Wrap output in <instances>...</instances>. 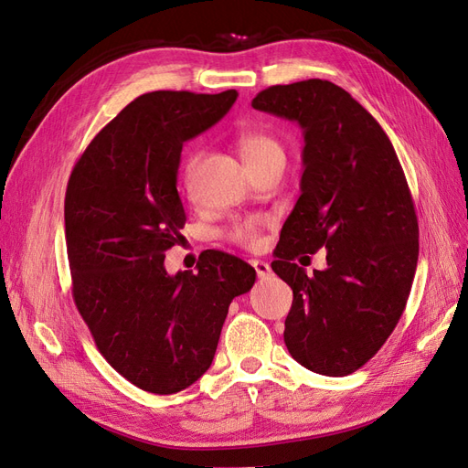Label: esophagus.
<instances>
[{
	"label": "esophagus",
	"mask_w": 468,
	"mask_h": 468,
	"mask_svg": "<svg viewBox=\"0 0 468 468\" xmlns=\"http://www.w3.org/2000/svg\"><path fill=\"white\" fill-rule=\"evenodd\" d=\"M250 264L256 270V276H259L261 280H268L270 276H272V268H270L268 262H264V261H250Z\"/></svg>",
	"instance_id": "esophagus-1"
}]
</instances>
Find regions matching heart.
I'll return each instance as SVG.
<instances>
[{"mask_svg":"<svg viewBox=\"0 0 468 468\" xmlns=\"http://www.w3.org/2000/svg\"><path fill=\"white\" fill-rule=\"evenodd\" d=\"M237 145H239V152H240V155H243L249 169L256 167V165H262L266 161L283 159V149H282L280 142L274 138V135H270L268 132H264L261 128H254V126L239 128ZM198 161H200V154H194L188 159L186 178L192 176ZM261 225H262L261 218H250V219L235 223L228 235L239 245L256 247L261 243Z\"/></svg>","mask_w":468,"mask_h":468,"instance_id":"1","label":"heart"}]
</instances>
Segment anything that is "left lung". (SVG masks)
Segmentation results:
<instances>
[{
	"label": "left lung",
	"mask_w": 468,
	"mask_h": 468,
	"mask_svg": "<svg viewBox=\"0 0 468 468\" xmlns=\"http://www.w3.org/2000/svg\"><path fill=\"white\" fill-rule=\"evenodd\" d=\"M252 109L303 130L301 196L285 219L274 272L293 290L283 342L301 366L328 377L379 352L409 301L418 264V218L395 147L379 122L324 80L274 85ZM327 249L307 277L292 261Z\"/></svg>",
	"instance_id": "left-lung-1"
}]
</instances>
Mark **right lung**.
<instances>
[{"instance_id": "obj_1", "label": "right lung", "mask_w": 468, "mask_h": 468, "mask_svg": "<svg viewBox=\"0 0 468 468\" xmlns=\"http://www.w3.org/2000/svg\"><path fill=\"white\" fill-rule=\"evenodd\" d=\"M237 91H154L104 126L71 171L66 247L73 301L99 352L147 393L173 395L212 366L231 301L256 280L250 264L206 250L175 276L165 252L186 214L176 190L186 140L229 112Z\"/></svg>"}]
</instances>
